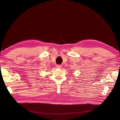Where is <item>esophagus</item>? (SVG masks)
I'll return each mask as SVG.
<instances>
[{
    "label": "esophagus",
    "instance_id": "obj_1",
    "mask_svg": "<svg viewBox=\"0 0 120 120\" xmlns=\"http://www.w3.org/2000/svg\"><path fill=\"white\" fill-rule=\"evenodd\" d=\"M61 67H62V66H61V65H57L56 66V68H61Z\"/></svg>",
    "mask_w": 120,
    "mask_h": 120
}]
</instances>
